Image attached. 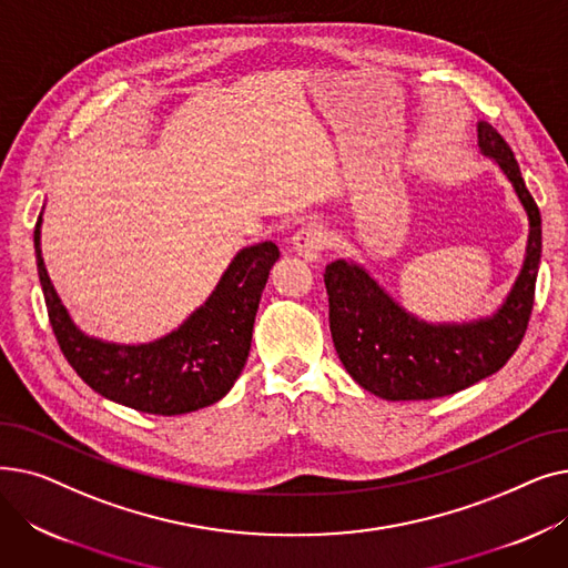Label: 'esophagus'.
<instances>
[{"label":"esophagus","mask_w":568,"mask_h":568,"mask_svg":"<svg viewBox=\"0 0 568 568\" xmlns=\"http://www.w3.org/2000/svg\"><path fill=\"white\" fill-rule=\"evenodd\" d=\"M294 253L306 262H317L326 248V232L317 223H308L302 230H296L292 236Z\"/></svg>","instance_id":"34e87169"}]
</instances>
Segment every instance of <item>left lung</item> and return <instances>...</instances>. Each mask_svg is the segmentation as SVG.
<instances>
[{
  "label": "left lung",
  "mask_w": 568,
  "mask_h": 568,
  "mask_svg": "<svg viewBox=\"0 0 568 568\" xmlns=\"http://www.w3.org/2000/svg\"><path fill=\"white\" fill-rule=\"evenodd\" d=\"M476 131L481 154L509 179L529 221L520 274L490 317L426 322L407 313L354 260H336L324 268L329 329L341 362L356 384L384 400H428L463 392L509 362L527 332L541 262V214L511 146L488 122L476 124Z\"/></svg>",
  "instance_id": "obj_1"
}]
</instances>
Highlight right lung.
Returning <instances> with one entry per match:
<instances>
[{"label": "right lung", "instance_id": "right-lung-1", "mask_svg": "<svg viewBox=\"0 0 568 568\" xmlns=\"http://www.w3.org/2000/svg\"><path fill=\"white\" fill-rule=\"evenodd\" d=\"M41 223L34 230L39 281L48 317L67 362L97 394L146 414L174 416L221 400L242 375L255 313L278 246L262 242L239 251L209 300L168 336L119 345L80 332L48 276L41 255Z\"/></svg>", "mask_w": 568, "mask_h": 568}]
</instances>
